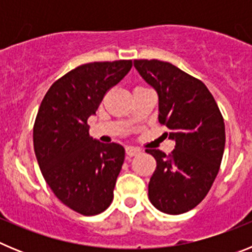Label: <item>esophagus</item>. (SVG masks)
I'll return each instance as SVG.
<instances>
[{"instance_id":"esophagus-1","label":"esophagus","mask_w":252,"mask_h":252,"mask_svg":"<svg viewBox=\"0 0 252 252\" xmlns=\"http://www.w3.org/2000/svg\"><path fill=\"white\" fill-rule=\"evenodd\" d=\"M139 153L140 149L137 148H133V146H127V148H126V155H127V157H135V155H137Z\"/></svg>"}]
</instances>
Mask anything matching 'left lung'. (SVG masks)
Returning a JSON list of instances; mask_svg holds the SVG:
<instances>
[{
	"instance_id": "obj_1",
	"label": "left lung",
	"mask_w": 252,
	"mask_h": 252,
	"mask_svg": "<svg viewBox=\"0 0 252 252\" xmlns=\"http://www.w3.org/2000/svg\"><path fill=\"white\" fill-rule=\"evenodd\" d=\"M159 95V122L169 128L175 149L166 155L148 149L157 160L149 182V199L168 215L186 213L203 201L223 157L224 122L204 83L168 62L133 60Z\"/></svg>"
}]
</instances>
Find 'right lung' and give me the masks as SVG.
I'll list each match as a JSON object with an SVG mask.
<instances>
[{
  "label": "right lung",
  "mask_w": 252,
  "mask_h": 252,
  "mask_svg": "<svg viewBox=\"0 0 252 252\" xmlns=\"http://www.w3.org/2000/svg\"><path fill=\"white\" fill-rule=\"evenodd\" d=\"M131 66V60L77 66L53 83L37 111L34 150L41 174L58 199L81 215H98L113 199L125 149L93 140L87 121Z\"/></svg>",
  "instance_id": "obj_1"
}]
</instances>
